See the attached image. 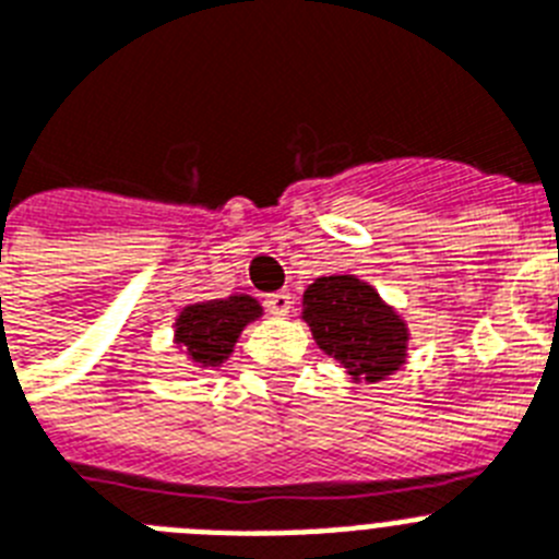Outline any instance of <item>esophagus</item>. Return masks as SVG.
I'll return each mask as SVG.
<instances>
[{
  "mask_svg": "<svg viewBox=\"0 0 559 559\" xmlns=\"http://www.w3.org/2000/svg\"><path fill=\"white\" fill-rule=\"evenodd\" d=\"M265 308L274 316H288L294 308V296H290V290H276V294L265 296Z\"/></svg>",
  "mask_w": 559,
  "mask_h": 559,
  "instance_id": "esophagus-1",
  "label": "esophagus"
}]
</instances>
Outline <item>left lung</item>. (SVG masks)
Masks as SVG:
<instances>
[{
	"label": "left lung",
	"mask_w": 559,
	"mask_h": 559,
	"mask_svg": "<svg viewBox=\"0 0 559 559\" xmlns=\"http://www.w3.org/2000/svg\"><path fill=\"white\" fill-rule=\"evenodd\" d=\"M302 319L316 344L355 380H380L406 358V324L355 276H322L305 290Z\"/></svg>",
	"instance_id": "obj_1"
}]
</instances>
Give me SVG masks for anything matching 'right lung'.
Masks as SVG:
<instances>
[{"mask_svg": "<svg viewBox=\"0 0 559 559\" xmlns=\"http://www.w3.org/2000/svg\"><path fill=\"white\" fill-rule=\"evenodd\" d=\"M263 313L251 296H229L212 302L190 305L176 322V344L199 367H218L235 349L240 330Z\"/></svg>", "mask_w": 559, "mask_h": 559, "instance_id": "obj_1", "label": "right lung"}]
</instances>
